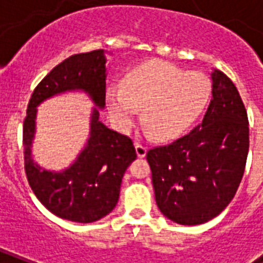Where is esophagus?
I'll return each instance as SVG.
<instances>
[{"mask_svg":"<svg viewBox=\"0 0 263 263\" xmlns=\"http://www.w3.org/2000/svg\"><path fill=\"white\" fill-rule=\"evenodd\" d=\"M135 150H136V156L139 157V158H143L146 156V153H147V148L144 147L143 144H140L136 142L135 143Z\"/></svg>","mask_w":263,"mask_h":263,"instance_id":"1","label":"esophagus"}]
</instances>
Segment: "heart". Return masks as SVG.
I'll use <instances>...</instances> for the list:
<instances>
[{
    "mask_svg": "<svg viewBox=\"0 0 263 263\" xmlns=\"http://www.w3.org/2000/svg\"><path fill=\"white\" fill-rule=\"evenodd\" d=\"M212 97V83L204 73L185 72L172 64L153 60L128 73L125 87L110 84L106 106L117 129L127 132L139 116L147 132L158 139H173L185 132Z\"/></svg>",
    "mask_w": 263,
    "mask_h": 263,
    "instance_id": "b5f03b06",
    "label": "heart"
}]
</instances>
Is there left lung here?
I'll list each match as a JSON object with an SVG mask.
<instances>
[{
    "instance_id": "left-lung-1",
    "label": "left lung",
    "mask_w": 263,
    "mask_h": 263,
    "mask_svg": "<svg viewBox=\"0 0 263 263\" xmlns=\"http://www.w3.org/2000/svg\"><path fill=\"white\" fill-rule=\"evenodd\" d=\"M212 101L202 123L168 146L148 150L156 202L166 218L199 225L233 199L249 154V120L239 91L213 69Z\"/></svg>"
}]
</instances>
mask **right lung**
<instances>
[{"label":"right lung","instance_id":"1","mask_svg":"<svg viewBox=\"0 0 263 263\" xmlns=\"http://www.w3.org/2000/svg\"><path fill=\"white\" fill-rule=\"evenodd\" d=\"M106 54L110 53L102 49L75 54L53 68L31 95L23 125L24 168L32 191L54 216L80 224L101 220L116 208L124 173L136 158L132 140L99 120L105 109ZM67 92H84L95 105L90 132L76 161L61 171H51L39 165L32 154L37 106Z\"/></svg>","mask_w":263,"mask_h":263}]
</instances>
